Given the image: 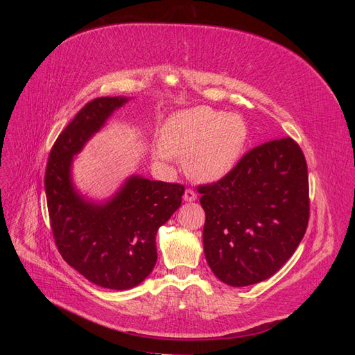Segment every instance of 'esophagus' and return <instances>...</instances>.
<instances>
[{
  "label": "esophagus",
  "instance_id": "obj_1",
  "mask_svg": "<svg viewBox=\"0 0 355 355\" xmlns=\"http://www.w3.org/2000/svg\"><path fill=\"white\" fill-rule=\"evenodd\" d=\"M184 200H185L187 202L196 201V200H197V194H196V191H194V189H191V188H188V189L185 191V194H184Z\"/></svg>",
  "mask_w": 355,
  "mask_h": 355
}]
</instances>
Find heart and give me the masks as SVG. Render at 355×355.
Here are the masks:
<instances>
[{"mask_svg": "<svg viewBox=\"0 0 355 355\" xmlns=\"http://www.w3.org/2000/svg\"><path fill=\"white\" fill-rule=\"evenodd\" d=\"M161 142L168 153L185 157L188 175L211 182L239 164L249 139V127L237 114L197 106L168 116L161 127ZM155 155L164 158L163 149Z\"/></svg>", "mask_w": 355, "mask_h": 355, "instance_id": "heart-1", "label": "heart"}]
</instances>
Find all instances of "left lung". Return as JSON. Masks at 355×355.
Instances as JSON below:
<instances>
[{"label":"left lung","instance_id":"obj_1","mask_svg":"<svg viewBox=\"0 0 355 355\" xmlns=\"http://www.w3.org/2000/svg\"><path fill=\"white\" fill-rule=\"evenodd\" d=\"M206 261L232 287L274 275L302 241L309 219L302 149L283 137L250 149L227 176L198 187Z\"/></svg>","mask_w":355,"mask_h":355}]
</instances>
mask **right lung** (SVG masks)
Here are the masks:
<instances>
[{
    "label": "right lung",
    "mask_w": 355,
    "mask_h": 355,
    "mask_svg": "<svg viewBox=\"0 0 355 355\" xmlns=\"http://www.w3.org/2000/svg\"><path fill=\"white\" fill-rule=\"evenodd\" d=\"M128 98L85 103L53 145L44 176L53 237L73 270L96 286L127 290L157 262L155 235L182 202L185 187L130 176L105 202L85 200L71 178L73 155Z\"/></svg>",
    "instance_id": "1"
}]
</instances>
